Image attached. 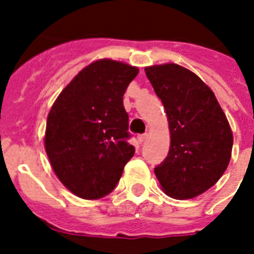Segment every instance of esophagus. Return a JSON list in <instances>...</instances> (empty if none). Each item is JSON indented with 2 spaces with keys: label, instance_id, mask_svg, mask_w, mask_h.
<instances>
[{
  "label": "esophagus",
  "instance_id": "obj_1",
  "mask_svg": "<svg viewBox=\"0 0 254 254\" xmlns=\"http://www.w3.org/2000/svg\"><path fill=\"white\" fill-rule=\"evenodd\" d=\"M147 138V134H139V135H137V139H138V142L139 143H142L143 141H145V139Z\"/></svg>",
  "mask_w": 254,
  "mask_h": 254
}]
</instances>
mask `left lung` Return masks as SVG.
Segmentation results:
<instances>
[{
	"mask_svg": "<svg viewBox=\"0 0 254 254\" xmlns=\"http://www.w3.org/2000/svg\"><path fill=\"white\" fill-rule=\"evenodd\" d=\"M166 109L170 150L154 173L163 191L175 199H192L221 178L232 154L233 135L211 88L182 65L145 68Z\"/></svg>",
	"mask_w": 254,
	"mask_h": 254,
	"instance_id": "8db88e82",
	"label": "left lung"
}]
</instances>
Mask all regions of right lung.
I'll return each mask as SVG.
<instances>
[{
	"label": "right lung",
	"mask_w": 254,
	"mask_h": 254,
	"mask_svg": "<svg viewBox=\"0 0 254 254\" xmlns=\"http://www.w3.org/2000/svg\"><path fill=\"white\" fill-rule=\"evenodd\" d=\"M138 68L101 59L61 92L47 117L45 147L59 181L93 200L113 191L134 155L124 93Z\"/></svg>",
	"instance_id": "add662e5"
}]
</instances>
